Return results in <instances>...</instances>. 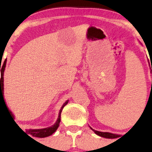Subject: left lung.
Listing matches in <instances>:
<instances>
[{"instance_id": "8db88e82", "label": "left lung", "mask_w": 152, "mask_h": 152, "mask_svg": "<svg viewBox=\"0 0 152 152\" xmlns=\"http://www.w3.org/2000/svg\"><path fill=\"white\" fill-rule=\"evenodd\" d=\"M151 71H152V67H151ZM90 128H91V127H90ZM92 129V130L95 132V133L97 134L98 136H102V137H104V138H107V139H116V138L120 137V136H119V135H117V134L110 133V132H99V131L95 130V129Z\"/></svg>"}]
</instances>
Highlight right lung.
<instances>
[{
  "mask_svg": "<svg viewBox=\"0 0 152 152\" xmlns=\"http://www.w3.org/2000/svg\"><path fill=\"white\" fill-rule=\"evenodd\" d=\"M5 66H6V61H4V64H3L2 68H1V101H3V102H4V72ZM68 102H69V101L67 100V101H66L64 104H63V106L61 107V108L59 112V115H58V118H57V121H56V123L54 124V125L51 126L50 127H47V128H44V129H28V130H26L27 133L29 134L30 136H33V137H39V138H45V137H47V136H50V135H52V134L57 130L58 126H59L60 122H61V112H62V110L64 107V106L67 104ZM5 103H6V102H4V104ZM5 105H6V104H5ZM6 107L8 111H9V113H10V115L12 116V118L13 119L14 118V116L13 115L12 112L9 110L7 106H6Z\"/></svg>",
  "mask_w": 152,
  "mask_h": 152,
  "instance_id": "1",
  "label": "right lung"
}]
</instances>
